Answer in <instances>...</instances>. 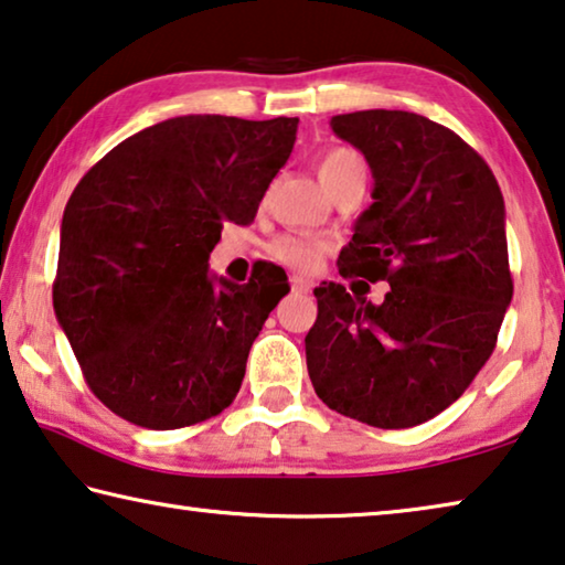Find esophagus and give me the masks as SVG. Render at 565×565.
I'll list each match as a JSON object with an SVG mask.
<instances>
[{
  "mask_svg": "<svg viewBox=\"0 0 565 565\" xmlns=\"http://www.w3.org/2000/svg\"><path fill=\"white\" fill-rule=\"evenodd\" d=\"M290 288L295 292H310L312 280H310V277H302V275H292L290 277Z\"/></svg>",
  "mask_w": 565,
  "mask_h": 565,
  "instance_id": "obj_1",
  "label": "esophagus"
}]
</instances>
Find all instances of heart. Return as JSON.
Returning a JSON list of instances; mask_svg holds the SVG:
<instances>
[{
  "instance_id": "heart-1",
  "label": "heart",
  "mask_w": 565,
  "mask_h": 565,
  "mask_svg": "<svg viewBox=\"0 0 565 565\" xmlns=\"http://www.w3.org/2000/svg\"><path fill=\"white\" fill-rule=\"evenodd\" d=\"M353 173H366V161H363V156L355 149H349V146H328V149L320 153L318 177L328 189V194L333 192L335 184H341L343 179L353 177ZM323 253H326L323 242L298 232L280 234V237H275L270 242L273 259L288 267H295V270H310Z\"/></svg>"
}]
</instances>
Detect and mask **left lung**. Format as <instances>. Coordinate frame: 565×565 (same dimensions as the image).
<instances>
[{"instance_id": "1", "label": "left lung", "mask_w": 565, "mask_h": 565, "mask_svg": "<svg viewBox=\"0 0 565 565\" xmlns=\"http://www.w3.org/2000/svg\"><path fill=\"white\" fill-rule=\"evenodd\" d=\"M331 128L373 173L338 273L386 280L388 292L373 306L338 282L316 288L308 373L338 414L416 427L465 394L498 343L513 298L505 202L482 156L429 118L359 110Z\"/></svg>"}]
</instances>
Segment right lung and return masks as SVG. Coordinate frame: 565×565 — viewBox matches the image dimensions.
<instances>
[{"label": "right lung", "mask_w": 565, "mask_h": 565, "mask_svg": "<svg viewBox=\"0 0 565 565\" xmlns=\"http://www.w3.org/2000/svg\"><path fill=\"white\" fill-rule=\"evenodd\" d=\"M298 118L179 116L134 134L75 186L52 306L90 392L120 419L181 429L227 409L282 267L210 275L222 227L249 224L290 159Z\"/></svg>", "instance_id": "add662e5"}]
</instances>
